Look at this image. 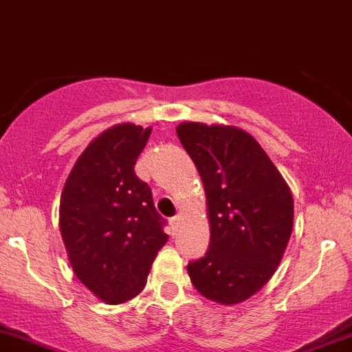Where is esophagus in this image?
<instances>
[{"label": "esophagus", "mask_w": 352, "mask_h": 352, "mask_svg": "<svg viewBox=\"0 0 352 352\" xmlns=\"http://www.w3.org/2000/svg\"><path fill=\"white\" fill-rule=\"evenodd\" d=\"M179 221H182V219H179V215H178V217H174V219H170V228H173V231H174V230H176V228H178Z\"/></svg>", "instance_id": "esophagus-1"}]
</instances>
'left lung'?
I'll use <instances>...</instances> for the list:
<instances>
[{
    "label": "left lung",
    "instance_id": "1",
    "mask_svg": "<svg viewBox=\"0 0 352 352\" xmlns=\"http://www.w3.org/2000/svg\"><path fill=\"white\" fill-rule=\"evenodd\" d=\"M176 133L206 196L210 248L188 263L192 285L217 305L244 302L274 276L294 226V197L253 135L185 121Z\"/></svg>",
    "mask_w": 352,
    "mask_h": 352
}]
</instances>
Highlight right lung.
<instances>
[{
  "mask_svg": "<svg viewBox=\"0 0 352 352\" xmlns=\"http://www.w3.org/2000/svg\"><path fill=\"white\" fill-rule=\"evenodd\" d=\"M153 128L121 122L90 140L60 196L58 224L76 278L107 305L146 287L169 235L133 167Z\"/></svg>",
  "mask_w": 352,
  "mask_h": 352,
  "instance_id": "right-lung-1",
  "label": "right lung"
}]
</instances>
